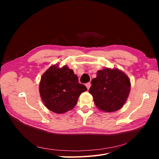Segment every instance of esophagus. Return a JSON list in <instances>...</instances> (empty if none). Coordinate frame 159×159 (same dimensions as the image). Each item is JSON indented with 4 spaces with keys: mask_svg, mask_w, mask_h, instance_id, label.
Segmentation results:
<instances>
[{
    "mask_svg": "<svg viewBox=\"0 0 159 159\" xmlns=\"http://www.w3.org/2000/svg\"><path fill=\"white\" fill-rule=\"evenodd\" d=\"M85 86L86 87H87V88H88V89H89V88H90V86H91V84L90 83H87L85 84Z\"/></svg>",
    "mask_w": 159,
    "mask_h": 159,
    "instance_id": "esophagus-1",
    "label": "esophagus"
}]
</instances>
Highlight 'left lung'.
I'll return each mask as SVG.
<instances>
[{
  "instance_id": "obj_1",
  "label": "left lung",
  "mask_w": 159,
  "mask_h": 159,
  "mask_svg": "<svg viewBox=\"0 0 159 159\" xmlns=\"http://www.w3.org/2000/svg\"><path fill=\"white\" fill-rule=\"evenodd\" d=\"M131 83L127 75L119 69L99 70L91 81L89 93L97 107L106 112L121 109L128 98Z\"/></svg>"
}]
</instances>
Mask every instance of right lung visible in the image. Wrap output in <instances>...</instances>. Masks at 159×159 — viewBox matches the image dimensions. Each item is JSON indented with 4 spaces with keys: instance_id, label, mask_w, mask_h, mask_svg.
Segmentation results:
<instances>
[{
    "instance_id": "right-lung-1",
    "label": "right lung",
    "mask_w": 159,
    "mask_h": 159,
    "mask_svg": "<svg viewBox=\"0 0 159 159\" xmlns=\"http://www.w3.org/2000/svg\"><path fill=\"white\" fill-rule=\"evenodd\" d=\"M78 78L67 66H52L42 75L39 85L40 97L45 106L56 113L73 109L81 93L88 89L78 83Z\"/></svg>"
}]
</instances>
